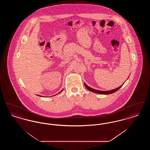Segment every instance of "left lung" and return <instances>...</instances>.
<instances>
[{
  "mask_svg": "<svg viewBox=\"0 0 150 150\" xmlns=\"http://www.w3.org/2000/svg\"><path fill=\"white\" fill-rule=\"evenodd\" d=\"M84 86H86V87L87 88V89H88L89 91H91V92H94V93H98V94H111V93L116 92L117 91H118V90L121 88L122 85L120 86L119 87H118V88H116V89L111 90V91H98V90L94 89H93V88L89 87V86H87L86 83H84Z\"/></svg>",
  "mask_w": 150,
  "mask_h": 150,
  "instance_id": "left-lung-1",
  "label": "left lung"
}]
</instances>
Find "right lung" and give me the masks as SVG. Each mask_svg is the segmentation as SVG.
Masks as SVG:
<instances>
[{
	"mask_svg": "<svg viewBox=\"0 0 150 150\" xmlns=\"http://www.w3.org/2000/svg\"><path fill=\"white\" fill-rule=\"evenodd\" d=\"M62 91H63V89H62V91H61V92H62ZM60 92H59V93H60ZM41 97H42V96H41Z\"/></svg>",
	"mask_w": 150,
	"mask_h": 150,
	"instance_id": "1",
	"label": "right lung"
}]
</instances>
